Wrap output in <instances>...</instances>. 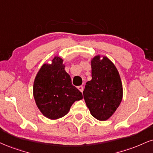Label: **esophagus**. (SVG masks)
Masks as SVG:
<instances>
[{
  "label": "esophagus",
  "instance_id": "obj_1",
  "mask_svg": "<svg viewBox=\"0 0 153 153\" xmlns=\"http://www.w3.org/2000/svg\"><path fill=\"white\" fill-rule=\"evenodd\" d=\"M78 89L79 91H80V92H82V91H83V87H82V85L78 86Z\"/></svg>",
  "mask_w": 153,
  "mask_h": 153
}]
</instances>
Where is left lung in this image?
Instances as JSON below:
<instances>
[{
	"label": "left lung",
	"instance_id": "left-lung-1",
	"mask_svg": "<svg viewBox=\"0 0 153 153\" xmlns=\"http://www.w3.org/2000/svg\"><path fill=\"white\" fill-rule=\"evenodd\" d=\"M92 80L86 82L84 100L91 114L100 121L109 119L123 99V85L115 65L100 55L91 60Z\"/></svg>",
	"mask_w": 153,
	"mask_h": 153
}]
</instances>
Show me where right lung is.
I'll use <instances>...</instances> for the list:
<instances>
[{
	"instance_id": "right-lung-1",
	"label": "right lung",
	"mask_w": 153,
	"mask_h": 153,
	"mask_svg": "<svg viewBox=\"0 0 153 153\" xmlns=\"http://www.w3.org/2000/svg\"><path fill=\"white\" fill-rule=\"evenodd\" d=\"M63 60L55 56L52 63H45L37 73L33 83V96L37 107L45 117L56 120L65 116L82 93L72 85L65 71Z\"/></svg>"
}]
</instances>
